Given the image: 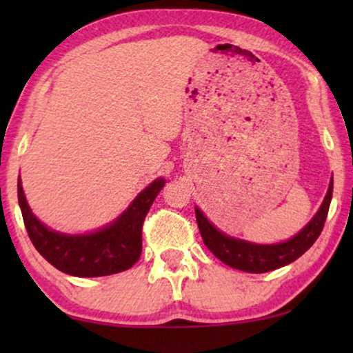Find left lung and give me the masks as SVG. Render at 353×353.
Masks as SVG:
<instances>
[{"label": "left lung", "mask_w": 353, "mask_h": 353, "mask_svg": "<svg viewBox=\"0 0 353 353\" xmlns=\"http://www.w3.org/2000/svg\"><path fill=\"white\" fill-rule=\"evenodd\" d=\"M331 197L332 180L330 183V190L326 192L325 201H323L318 214L313 216V220L301 233L281 244L259 245L230 238V236L220 233L214 225H210V221L205 219L199 209H196V220L202 241H204V244L216 259H220L221 262L231 268L241 270V272L267 273L294 262V260H297L302 254H305L312 248L313 243L318 239V236L321 234L323 226H325Z\"/></svg>", "instance_id": "8db88e82"}]
</instances>
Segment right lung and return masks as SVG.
<instances>
[{
    "label": "right lung",
    "instance_id": "1",
    "mask_svg": "<svg viewBox=\"0 0 353 353\" xmlns=\"http://www.w3.org/2000/svg\"><path fill=\"white\" fill-rule=\"evenodd\" d=\"M163 185L162 178L152 181L112 225L83 236L59 234L40 223L27 204L21 178L17 181V197L28 238L38 252L61 272L94 278L125 272L138 262L143 249L144 219Z\"/></svg>",
    "mask_w": 353,
    "mask_h": 353
}]
</instances>
